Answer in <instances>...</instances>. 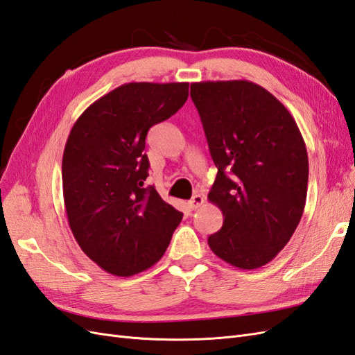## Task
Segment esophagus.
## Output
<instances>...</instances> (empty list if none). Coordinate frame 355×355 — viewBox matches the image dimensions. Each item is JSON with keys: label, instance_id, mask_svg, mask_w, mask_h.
<instances>
[{"label": "esophagus", "instance_id": "esophagus-1", "mask_svg": "<svg viewBox=\"0 0 355 355\" xmlns=\"http://www.w3.org/2000/svg\"><path fill=\"white\" fill-rule=\"evenodd\" d=\"M204 201H205L204 196L196 193V195H193L192 199H190V201L187 202V205H189L190 210H196V208H199V207H201V205L204 204Z\"/></svg>", "mask_w": 355, "mask_h": 355}]
</instances>
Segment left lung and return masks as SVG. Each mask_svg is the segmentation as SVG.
<instances>
[{
    "label": "left lung",
    "instance_id": "1",
    "mask_svg": "<svg viewBox=\"0 0 355 355\" xmlns=\"http://www.w3.org/2000/svg\"><path fill=\"white\" fill-rule=\"evenodd\" d=\"M217 168L208 199L223 226L208 246L228 264L253 270L276 258L303 216L309 160L288 109L250 80L190 85Z\"/></svg>",
    "mask_w": 355,
    "mask_h": 355
}]
</instances>
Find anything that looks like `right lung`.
<instances>
[{
  "mask_svg": "<svg viewBox=\"0 0 355 355\" xmlns=\"http://www.w3.org/2000/svg\"><path fill=\"white\" fill-rule=\"evenodd\" d=\"M187 83H130L89 105L62 154V195L79 248L114 276H133L163 257L183 213L145 187V138L186 103Z\"/></svg>",
  "mask_w": 355,
  "mask_h": 355,
  "instance_id": "right-lung-1",
  "label": "right lung"
}]
</instances>
